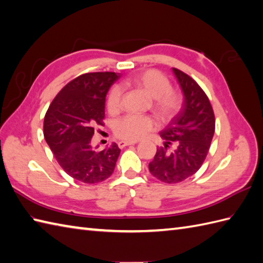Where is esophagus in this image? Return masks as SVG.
<instances>
[{
	"label": "esophagus",
	"instance_id": "obj_1",
	"mask_svg": "<svg viewBox=\"0 0 263 263\" xmlns=\"http://www.w3.org/2000/svg\"><path fill=\"white\" fill-rule=\"evenodd\" d=\"M119 147L120 148H124V147H126V146H131V144H136V142H132V141H124V140H121V141H119Z\"/></svg>",
	"mask_w": 263,
	"mask_h": 263
}]
</instances>
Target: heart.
<instances>
[{"mask_svg": "<svg viewBox=\"0 0 263 263\" xmlns=\"http://www.w3.org/2000/svg\"><path fill=\"white\" fill-rule=\"evenodd\" d=\"M130 85L142 89L153 99V110L160 120L172 119L181 108L182 99L177 92L172 90L171 82L158 71L148 70L131 77L127 80ZM121 88L114 86L107 96L106 106L109 113H116L121 107ZM154 128V121L149 116L126 115L116 121L115 135L127 141H136Z\"/></svg>", "mask_w": 263, "mask_h": 263, "instance_id": "1", "label": "heart"}]
</instances>
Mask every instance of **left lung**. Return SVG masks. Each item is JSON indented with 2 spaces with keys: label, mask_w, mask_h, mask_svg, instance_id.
I'll list each match as a JSON object with an SVG mask.
<instances>
[{
  "label": "left lung",
  "mask_w": 263,
  "mask_h": 263,
  "mask_svg": "<svg viewBox=\"0 0 263 263\" xmlns=\"http://www.w3.org/2000/svg\"><path fill=\"white\" fill-rule=\"evenodd\" d=\"M183 93L180 111L159 132L164 147L157 149L149 171L159 181L174 184L197 173L209 152L215 115L208 97L191 77L172 69Z\"/></svg>",
  "instance_id": "left-lung-1"
}]
</instances>
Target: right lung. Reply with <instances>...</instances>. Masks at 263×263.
<instances>
[{
  "instance_id": "right-lung-1",
  "label": "right lung",
  "mask_w": 263,
  "mask_h": 263,
  "mask_svg": "<svg viewBox=\"0 0 263 263\" xmlns=\"http://www.w3.org/2000/svg\"><path fill=\"white\" fill-rule=\"evenodd\" d=\"M115 72L81 74L54 98L44 120V137L66 174L88 184L113 174L121 149L113 142L103 150L92 148L93 126L102 125L105 99L120 79Z\"/></svg>"
}]
</instances>
